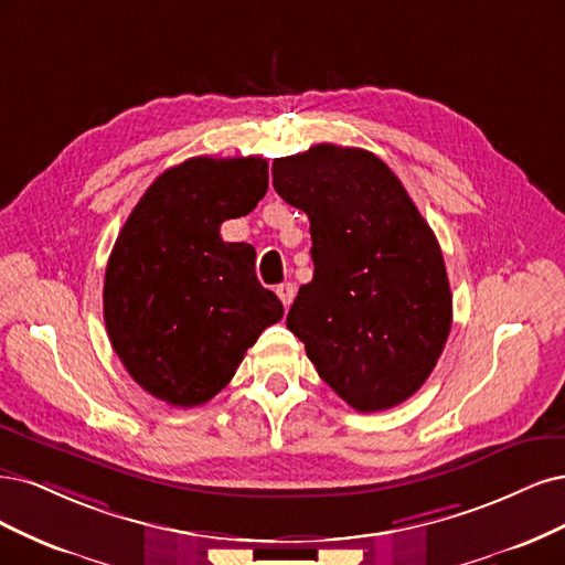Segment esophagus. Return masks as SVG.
Segmentation results:
<instances>
[{"instance_id":"1","label":"esophagus","mask_w":565,"mask_h":565,"mask_svg":"<svg viewBox=\"0 0 565 565\" xmlns=\"http://www.w3.org/2000/svg\"><path fill=\"white\" fill-rule=\"evenodd\" d=\"M277 296H279V300L284 302V307H288L290 302H294V298H296V286L290 284V281L279 284V286H277Z\"/></svg>"}]
</instances>
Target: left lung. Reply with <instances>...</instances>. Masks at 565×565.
<instances>
[{
	"label": "left lung",
	"instance_id": "left-lung-1",
	"mask_svg": "<svg viewBox=\"0 0 565 565\" xmlns=\"http://www.w3.org/2000/svg\"><path fill=\"white\" fill-rule=\"evenodd\" d=\"M275 190L309 217L315 277L286 326L340 398L361 413L425 385L452 321L439 242L385 161L315 145L271 161Z\"/></svg>",
	"mask_w": 565,
	"mask_h": 565
}]
</instances>
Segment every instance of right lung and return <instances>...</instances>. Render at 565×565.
Segmentation results:
<instances>
[{"instance_id": "1", "label": "right lung", "mask_w": 565, "mask_h": 565, "mask_svg": "<svg viewBox=\"0 0 565 565\" xmlns=\"http://www.w3.org/2000/svg\"><path fill=\"white\" fill-rule=\"evenodd\" d=\"M267 178L263 157H192L154 180L117 236L103 288L107 335L161 402H211L284 317L256 277L253 246L221 236L225 221L258 206Z\"/></svg>"}]
</instances>
